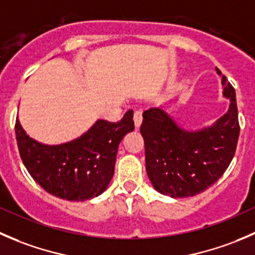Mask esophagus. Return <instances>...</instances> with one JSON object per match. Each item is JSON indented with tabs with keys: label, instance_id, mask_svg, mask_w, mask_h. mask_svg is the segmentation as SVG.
I'll use <instances>...</instances> for the list:
<instances>
[{
	"label": "esophagus",
	"instance_id": "obj_1",
	"mask_svg": "<svg viewBox=\"0 0 255 255\" xmlns=\"http://www.w3.org/2000/svg\"><path fill=\"white\" fill-rule=\"evenodd\" d=\"M133 123H135V128H140L141 123H142V110L137 109L133 112Z\"/></svg>",
	"mask_w": 255,
	"mask_h": 255
}]
</instances>
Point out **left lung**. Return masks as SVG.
I'll list each match as a JSON object with an SVG mask.
<instances>
[{
	"mask_svg": "<svg viewBox=\"0 0 255 255\" xmlns=\"http://www.w3.org/2000/svg\"><path fill=\"white\" fill-rule=\"evenodd\" d=\"M221 75V70L216 68ZM229 109L210 128L183 130L161 108L142 114L146 171L156 191L172 198L196 196L217 182L228 168L239 137L236 92L222 77Z\"/></svg>",
	"mask_w": 255,
	"mask_h": 255,
	"instance_id": "1",
	"label": "left lung"
}]
</instances>
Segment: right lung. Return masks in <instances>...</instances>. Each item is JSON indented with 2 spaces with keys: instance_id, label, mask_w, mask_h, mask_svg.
<instances>
[{
  "instance_id": "right-lung-1",
  "label": "right lung",
  "mask_w": 255,
  "mask_h": 255,
  "mask_svg": "<svg viewBox=\"0 0 255 255\" xmlns=\"http://www.w3.org/2000/svg\"><path fill=\"white\" fill-rule=\"evenodd\" d=\"M133 112L118 123L98 120L84 135L62 145H44L29 137L17 118V145L22 162L43 190L68 201L102 195L114 175L120 141L132 131Z\"/></svg>"
}]
</instances>
